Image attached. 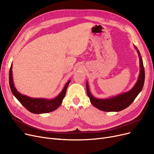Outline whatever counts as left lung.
<instances>
[{
	"label": "left lung",
	"mask_w": 154,
	"mask_h": 154,
	"mask_svg": "<svg viewBox=\"0 0 154 154\" xmlns=\"http://www.w3.org/2000/svg\"><path fill=\"white\" fill-rule=\"evenodd\" d=\"M135 48L137 49L139 56L140 67L139 77L138 81L137 82L135 86L128 92L119 95L116 97H114L110 99H96L94 96H92V95L90 92L88 83L87 82V93L88 97L90 99L91 102L94 107H97L100 110L105 112H119L122 110L130 106L134 101L135 99L137 97V96L141 92L144 84L145 70L140 52L137 49L136 47H135Z\"/></svg>",
	"instance_id": "1"
}]
</instances>
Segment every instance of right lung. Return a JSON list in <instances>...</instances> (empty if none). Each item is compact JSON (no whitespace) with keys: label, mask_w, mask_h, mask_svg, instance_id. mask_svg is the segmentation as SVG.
<instances>
[{"label":"right lung","mask_w":154,"mask_h":154,"mask_svg":"<svg viewBox=\"0 0 154 154\" xmlns=\"http://www.w3.org/2000/svg\"><path fill=\"white\" fill-rule=\"evenodd\" d=\"M12 66L11 65L9 71V85L13 95L15 97L22 106L29 112L34 114H42L52 112L57 109L62 102L66 95L67 87L70 82V80L67 82L61 93L54 99L47 100L44 99L30 98L26 95L20 94L14 87L12 79Z\"/></svg>","instance_id":"1"}]
</instances>
